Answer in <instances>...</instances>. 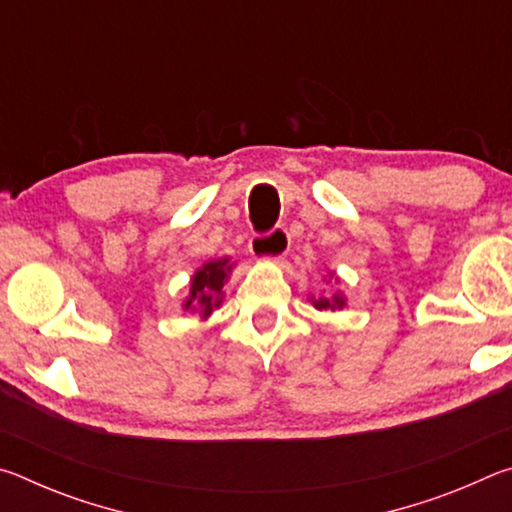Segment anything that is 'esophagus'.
Masks as SVG:
<instances>
[{
  "label": "esophagus",
  "instance_id": "obj_1",
  "mask_svg": "<svg viewBox=\"0 0 512 512\" xmlns=\"http://www.w3.org/2000/svg\"><path fill=\"white\" fill-rule=\"evenodd\" d=\"M291 246V237L287 228L277 225L275 230L268 232V235H257L250 239V253L259 259H271V262H277L287 255V250Z\"/></svg>",
  "mask_w": 512,
  "mask_h": 512
}]
</instances>
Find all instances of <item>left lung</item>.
I'll return each mask as SVG.
<instances>
[{"mask_svg": "<svg viewBox=\"0 0 512 512\" xmlns=\"http://www.w3.org/2000/svg\"><path fill=\"white\" fill-rule=\"evenodd\" d=\"M311 302H314V307L316 309H341V307H345V298H343V293L341 291H336L332 298H327V296H320V298H311Z\"/></svg>", "mask_w": 512, "mask_h": 512, "instance_id": "left-lung-1", "label": "left lung"}]
</instances>
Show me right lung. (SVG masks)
I'll return each instance as SVG.
<instances>
[{
  "mask_svg": "<svg viewBox=\"0 0 512 512\" xmlns=\"http://www.w3.org/2000/svg\"><path fill=\"white\" fill-rule=\"evenodd\" d=\"M232 266L235 264L228 257H223L198 268L192 275V287H189V296L183 309L198 311L201 318H207L214 309H219L223 302V284L228 282Z\"/></svg>",
  "mask_w": 512,
  "mask_h": 512,
  "instance_id": "add662e5",
  "label": "right lung"
}]
</instances>
